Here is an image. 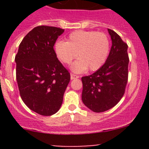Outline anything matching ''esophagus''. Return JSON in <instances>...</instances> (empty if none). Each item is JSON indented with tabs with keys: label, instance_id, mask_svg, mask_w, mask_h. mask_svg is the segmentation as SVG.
<instances>
[{
	"label": "esophagus",
	"instance_id": "34e87169",
	"mask_svg": "<svg viewBox=\"0 0 149 149\" xmlns=\"http://www.w3.org/2000/svg\"><path fill=\"white\" fill-rule=\"evenodd\" d=\"M79 76H77L76 74H73V73H70V79H79Z\"/></svg>",
	"mask_w": 149,
	"mask_h": 149
}]
</instances>
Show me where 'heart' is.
Instances as JSON below:
<instances>
[{"instance_id":"b5f03b06","label":"heart","mask_w":149,"mask_h":149,"mask_svg":"<svg viewBox=\"0 0 149 149\" xmlns=\"http://www.w3.org/2000/svg\"><path fill=\"white\" fill-rule=\"evenodd\" d=\"M58 58L70 64L79 54V59L71 65L76 73L88 70L94 71L104 65L109 52V40L103 32L76 31L70 33L68 41H58L55 45Z\"/></svg>"}]
</instances>
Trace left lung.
Here are the masks:
<instances>
[{
    "label": "left lung",
    "instance_id": "left-lung-1",
    "mask_svg": "<svg viewBox=\"0 0 149 149\" xmlns=\"http://www.w3.org/2000/svg\"><path fill=\"white\" fill-rule=\"evenodd\" d=\"M112 47L104 64L90 76L81 78L82 101L94 112L115 107L125 94L128 78L127 45L113 30L108 29Z\"/></svg>",
    "mask_w": 149,
    "mask_h": 149
}]
</instances>
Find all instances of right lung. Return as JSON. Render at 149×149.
<instances>
[{
	"instance_id": "right-lung-1",
	"label": "right lung",
	"mask_w": 149,
	"mask_h": 149,
	"mask_svg": "<svg viewBox=\"0 0 149 149\" xmlns=\"http://www.w3.org/2000/svg\"><path fill=\"white\" fill-rule=\"evenodd\" d=\"M64 29L39 26L24 37L15 57L20 96L31 110L50 116L61 108L70 82L68 70L57 58L53 46Z\"/></svg>"
}]
</instances>
